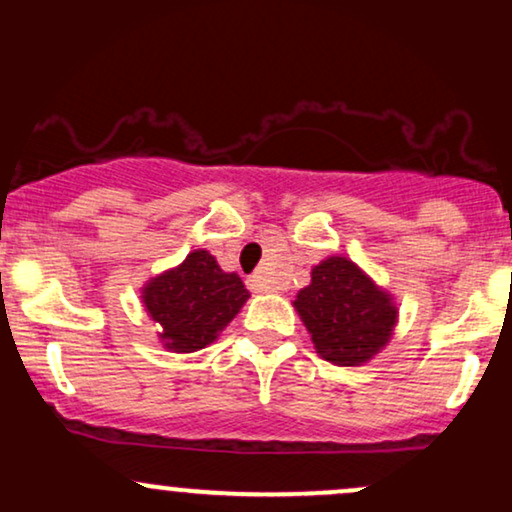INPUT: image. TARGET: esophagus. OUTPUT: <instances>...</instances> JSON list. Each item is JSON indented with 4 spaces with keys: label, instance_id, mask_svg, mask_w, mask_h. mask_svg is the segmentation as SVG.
Listing matches in <instances>:
<instances>
[{
    "label": "esophagus",
    "instance_id": "obj_1",
    "mask_svg": "<svg viewBox=\"0 0 512 512\" xmlns=\"http://www.w3.org/2000/svg\"><path fill=\"white\" fill-rule=\"evenodd\" d=\"M250 289H252V291H267V289H269L267 276H264L262 272L252 274V276H250Z\"/></svg>",
    "mask_w": 512,
    "mask_h": 512
}]
</instances>
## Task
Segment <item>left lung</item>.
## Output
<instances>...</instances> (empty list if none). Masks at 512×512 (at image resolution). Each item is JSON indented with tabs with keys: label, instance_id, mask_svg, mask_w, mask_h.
<instances>
[{
	"label": "left lung",
	"instance_id": "1",
	"mask_svg": "<svg viewBox=\"0 0 512 512\" xmlns=\"http://www.w3.org/2000/svg\"><path fill=\"white\" fill-rule=\"evenodd\" d=\"M293 308L317 354L334 366H363L390 342L397 305L358 264L327 257L310 272Z\"/></svg>",
	"mask_w": 512,
	"mask_h": 512
}]
</instances>
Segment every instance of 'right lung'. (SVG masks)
<instances>
[{
	"label": "right lung",
	"instance_id": "right-lung-1",
	"mask_svg": "<svg viewBox=\"0 0 512 512\" xmlns=\"http://www.w3.org/2000/svg\"><path fill=\"white\" fill-rule=\"evenodd\" d=\"M250 293L238 274L223 272L214 255L195 250L185 262L146 281L142 301L158 322V337L175 354H192L219 337V332Z\"/></svg>",
	"mask_w": 512,
	"mask_h": 512
}]
</instances>
